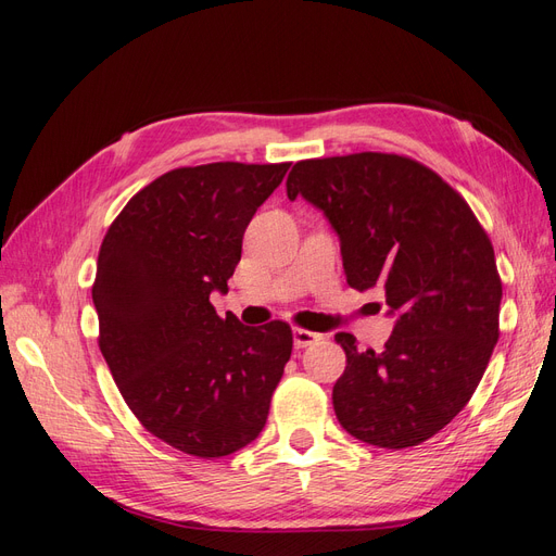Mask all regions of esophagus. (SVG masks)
<instances>
[{"instance_id":"34e87169","label":"esophagus","mask_w":556,"mask_h":556,"mask_svg":"<svg viewBox=\"0 0 556 556\" xmlns=\"http://www.w3.org/2000/svg\"><path fill=\"white\" fill-rule=\"evenodd\" d=\"M294 345L296 348H308L317 341H323V333H315V331H308V329H301V327H294Z\"/></svg>"}]
</instances>
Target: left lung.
<instances>
[{
  "label": "left lung",
  "mask_w": 556,
  "mask_h": 556,
  "mask_svg": "<svg viewBox=\"0 0 556 556\" xmlns=\"http://www.w3.org/2000/svg\"><path fill=\"white\" fill-rule=\"evenodd\" d=\"M325 211L348 285L380 288L396 325L382 352L336 333L345 371L333 410L355 439L387 450L429 441L462 413L498 341L501 276L466 199L413 157L301 160L288 197Z\"/></svg>",
  "instance_id": "1"
}]
</instances>
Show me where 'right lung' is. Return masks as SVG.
I'll list each match as a JSON object with an SVG mask.
<instances>
[{"mask_svg": "<svg viewBox=\"0 0 556 556\" xmlns=\"http://www.w3.org/2000/svg\"><path fill=\"white\" fill-rule=\"evenodd\" d=\"M288 169L213 162L166 172L127 201L99 248V350L139 422L192 457H227L257 439L292 355L288 323L245 327L211 304Z\"/></svg>", "mask_w": 556, "mask_h": 556, "instance_id": "1", "label": "right lung"}]
</instances>
